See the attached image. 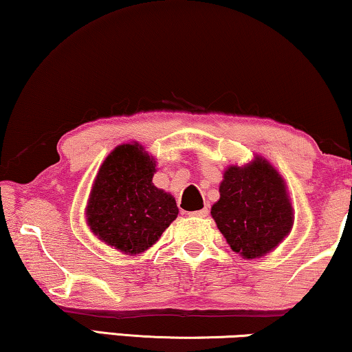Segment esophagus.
Segmentation results:
<instances>
[{"label":"esophagus","mask_w":352,"mask_h":352,"mask_svg":"<svg viewBox=\"0 0 352 352\" xmlns=\"http://www.w3.org/2000/svg\"><path fill=\"white\" fill-rule=\"evenodd\" d=\"M190 216H195V218H206L208 216V208H204V210H199V211H192L189 213Z\"/></svg>","instance_id":"34e87169"}]
</instances>
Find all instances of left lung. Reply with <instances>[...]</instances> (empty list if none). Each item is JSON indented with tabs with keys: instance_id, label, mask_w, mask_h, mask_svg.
Returning <instances> with one entry per match:
<instances>
[{
	"instance_id": "8db88e82",
	"label": "left lung",
	"mask_w": 352,
	"mask_h": 352,
	"mask_svg": "<svg viewBox=\"0 0 352 352\" xmlns=\"http://www.w3.org/2000/svg\"><path fill=\"white\" fill-rule=\"evenodd\" d=\"M211 216L232 252L243 259L274 252L295 223L285 179L261 155L226 168Z\"/></svg>"
}]
</instances>
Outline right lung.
Here are the masks:
<instances>
[{"instance_id": "add662e5", "label": "right lung", "mask_w": 352, "mask_h": 352, "mask_svg": "<svg viewBox=\"0 0 352 352\" xmlns=\"http://www.w3.org/2000/svg\"><path fill=\"white\" fill-rule=\"evenodd\" d=\"M157 160L133 141L105 157L85 208L86 224L100 242L124 254H141L177 218L176 200L153 186Z\"/></svg>"}]
</instances>
